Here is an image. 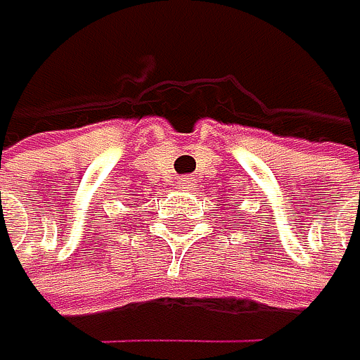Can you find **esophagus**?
I'll return each instance as SVG.
<instances>
[{"instance_id":"obj_1","label":"esophagus","mask_w":360,"mask_h":360,"mask_svg":"<svg viewBox=\"0 0 360 360\" xmlns=\"http://www.w3.org/2000/svg\"><path fill=\"white\" fill-rule=\"evenodd\" d=\"M180 187L182 189H189L191 187V180L189 178H180Z\"/></svg>"}]
</instances>
